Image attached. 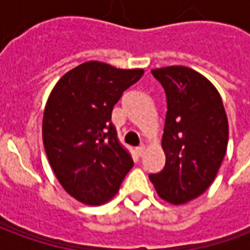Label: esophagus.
<instances>
[{"label":"esophagus","mask_w":250,"mask_h":250,"mask_svg":"<svg viewBox=\"0 0 250 250\" xmlns=\"http://www.w3.org/2000/svg\"><path fill=\"white\" fill-rule=\"evenodd\" d=\"M136 153H138V156H142V154L145 153V146H143V145L138 146V147H136Z\"/></svg>","instance_id":"1"}]
</instances>
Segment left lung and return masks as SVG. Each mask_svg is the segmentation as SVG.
Returning a JSON list of instances; mask_svg holds the SVG:
<instances>
[{"label": "left lung", "instance_id": "1", "mask_svg": "<svg viewBox=\"0 0 250 250\" xmlns=\"http://www.w3.org/2000/svg\"><path fill=\"white\" fill-rule=\"evenodd\" d=\"M167 99L161 146L164 168L150 174L160 197L184 205L200 196L216 178L228 143L223 100L206 78L187 66L151 71Z\"/></svg>", "mask_w": 250, "mask_h": 250}]
</instances>
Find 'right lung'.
Returning a JSON list of instances; mask_svg holds the SVG:
<instances>
[{"label":"right lung","instance_id":"obj_1","mask_svg":"<svg viewBox=\"0 0 250 250\" xmlns=\"http://www.w3.org/2000/svg\"><path fill=\"white\" fill-rule=\"evenodd\" d=\"M143 73L89 61L65 73L48 97L43 117L47 159L63 189L84 205L110 200L133 166L117 140L111 112Z\"/></svg>","mask_w":250,"mask_h":250}]
</instances>
